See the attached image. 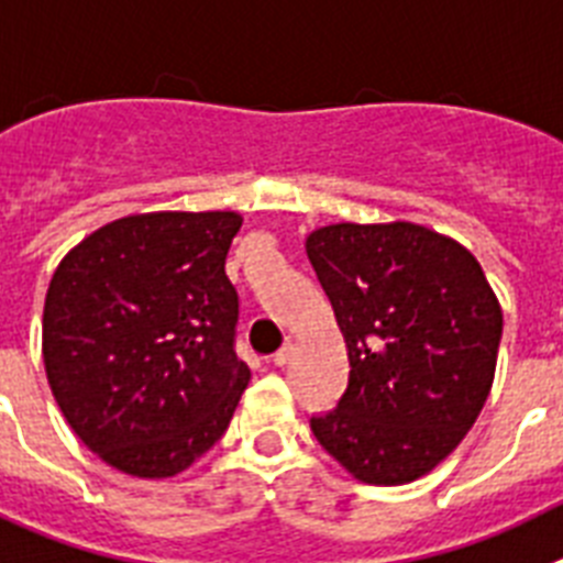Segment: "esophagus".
<instances>
[{
	"instance_id": "esophagus-1",
	"label": "esophagus",
	"mask_w": 563,
	"mask_h": 563,
	"mask_svg": "<svg viewBox=\"0 0 563 563\" xmlns=\"http://www.w3.org/2000/svg\"><path fill=\"white\" fill-rule=\"evenodd\" d=\"M288 360H291V345H283V349L277 351L275 356H272V363H275L277 368H283V365H288Z\"/></svg>"
}]
</instances>
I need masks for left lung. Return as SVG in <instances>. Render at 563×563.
I'll return each mask as SVG.
<instances>
[{
	"mask_svg": "<svg viewBox=\"0 0 563 563\" xmlns=\"http://www.w3.org/2000/svg\"><path fill=\"white\" fill-rule=\"evenodd\" d=\"M349 351V388L317 442L365 485L417 482L451 456L496 376L501 306L459 241L408 221L306 238Z\"/></svg>",
	"mask_w": 563,
	"mask_h": 563,
	"instance_id": "8db88e82",
	"label": "left lung"
}]
</instances>
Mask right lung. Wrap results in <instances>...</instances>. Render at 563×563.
Instances as JSON below:
<instances>
[{
    "label": "right lung",
    "instance_id": "right-lung-1",
    "mask_svg": "<svg viewBox=\"0 0 563 563\" xmlns=\"http://www.w3.org/2000/svg\"><path fill=\"white\" fill-rule=\"evenodd\" d=\"M238 212H144L104 223L47 286L42 356L67 424L135 478L187 471L232 422L252 371L234 354L227 254Z\"/></svg>",
    "mask_w": 563,
    "mask_h": 563
}]
</instances>
